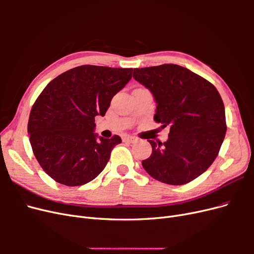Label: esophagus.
Segmentation results:
<instances>
[{"instance_id": "obj_1", "label": "esophagus", "mask_w": 254, "mask_h": 254, "mask_svg": "<svg viewBox=\"0 0 254 254\" xmlns=\"http://www.w3.org/2000/svg\"><path fill=\"white\" fill-rule=\"evenodd\" d=\"M136 141H137V139L134 136H129L128 135V136L123 137V142H125V143H134Z\"/></svg>"}]
</instances>
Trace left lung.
<instances>
[{"instance_id": "8db88e82", "label": "left lung", "mask_w": 254, "mask_h": 254, "mask_svg": "<svg viewBox=\"0 0 254 254\" xmlns=\"http://www.w3.org/2000/svg\"><path fill=\"white\" fill-rule=\"evenodd\" d=\"M133 78L157 104L153 119L170 127L166 142L148 140L152 152L142 161L152 178L181 186L204 173L217 157L226 135L222 99L211 82L173 64L133 68Z\"/></svg>"}]
</instances>
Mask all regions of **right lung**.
Instances as JSON below:
<instances>
[{
    "label": "right lung",
    "instance_id": "right-lung-1",
    "mask_svg": "<svg viewBox=\"0 0 254 254\" xmlns=\"http://www.w3.org/2000/svg\"><path fill=\"white\" fill-rule=\"evenodd\" d=\"M132 77V68L80 65L53 79L35 102L28 120L29 141L51 178L67 187L86 184L103 172L119 135L95 133L112 97Z\"/></svg>",
    "mask_w": 254,
    "mask_h": 254
}]
</instances>
